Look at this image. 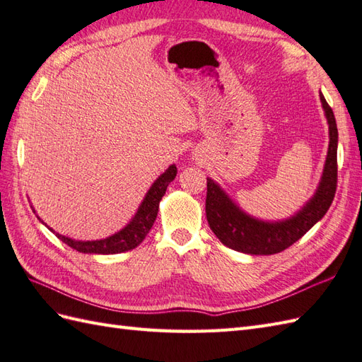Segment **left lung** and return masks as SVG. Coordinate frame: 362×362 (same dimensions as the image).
<instances>
[{
  "label": "left lung",
  "mask_w": 362,
  "mask_h": 362,
  "mask_svg": "<svg viewBox=\"0 0 362 362\" xmlns=\"http://www.w3.org/2000/svg\"><path fill=\"white\" fill-rule=\"evenodd\" d=\"M319 95L328 122L330 144L316 194L296 215L282 221L257 220L243 212L214 180L207 178V223L224 246L251 255L282 252L307 234L330 209L338 184V127L333 110L324 95Z\"/></svg>",
  "instance_id": "8db88e82"
}]
</instances>
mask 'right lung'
Masks as SVG:
<instances>
[{"label":"right lung","mask_w":362,"mask_h":362,"mask_svg":"<svg viewBox=\"0 0 362 362\" xmlns=\"http://www.w3.org/2000/svg\"><path fill=\"white\" fill-rule=\"evenodd\" d=\"M175 176L176 165L173 164L168 167L153 184H151L150 190L147 192L146 198L142 199L138 212H136L132 221L128 223L124 229H120L111 237H107L103 240H93V242H82V240H72L52 230L51 228L49 229L63 243H66L72 249H76V251L83 254H119L130 251V249H134L136 246H139L142 243V240L146 238L148 230L153 226L158 215L159 202L163 199L167 186L175 180ZM45 226H47V224H45Z\"/></svg>","instance_id":"right-lung-1"}]
</instances>
